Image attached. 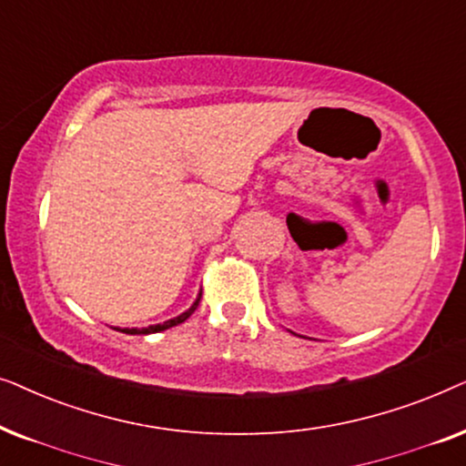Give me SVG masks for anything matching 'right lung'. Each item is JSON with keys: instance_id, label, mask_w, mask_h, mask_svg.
I'll list each match as a JSON object with an SVG mask.
<instances>
[{"instance_id": "1", "label": "right lung", "mask_w": 466, "mask_h": 466, "mask_svg": "<svg viewBox=\"0 0 466 466\" xmlns=\"http://www.w3.org/2000/svg\"><path fill=\"white\" fill-rule=\"evenodd\" d=\"M200 296H202V294H198V298H196V302H194V305H191V307L187 309V311L181 313V315H178V318H175V319H168V321H164V324H155V326L142 328V330H140V328H123L121 332H126V334H153V332L168 330V328H172V326H178V324H183V321L187 319L189 315L194 313L196 309H198V302H200ZM116 330H119V328H116Z\"/></svg>"}]
</instances>
